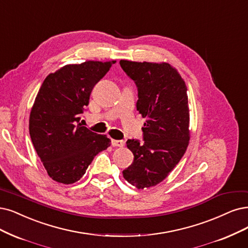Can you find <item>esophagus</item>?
I'll return each instance as SVG.
<instances>
[{
	"label": "esophagus",
	"mask_w": 248,
	"mask_h": 248,
	"mask_svg": "<svg viewBox=\"0 0 248 248\" xmlns=\"http://www.w3.org/2000/svg\"><path fill=\"white\" fill-rule=\"evenodd\" d=\"M111 144H112L113 147H124V141L114 140V139L111 140Z\"/></svg>",
	"instance_id": "1"
}]
</instances>
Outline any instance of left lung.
<instances>
[{"label":"left lung","instance_id":"obj_1","mask_svg":"<svg viewBox=\"0 0 248 248\" xmlns=\"http://www.w3.org/2000/svg\"><path fill=\"white\" fill-rule=\"evenodd\" d=\"M119 64L138 87L137 110L146 118L144 143L126 141L134 161L123 175L138 189L156 186L175 169L189 145L187 87L170 63L121 60Z\"/></svg>","mask_w":248,"mask_h":248}]
</instances>
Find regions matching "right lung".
<instances>
[{
    "mask_svg": "<svg viewBox=\"0 0 248 248\" xmlns=\"http://www.w3.org/2000/svg\"><path fill=\"white\" fill-rule=\"evenodd\" d=\"M116 61L67 64L45 78L30 115V135L50 178L73 184L85 175L96 155L107 149L106 135L79 124L91 92Z\"/></svg>",
    "mask_w": 248,
    "mask_h": 248,
    "instance_id": "1",
    "label": "right lung"
}]
</instances>
